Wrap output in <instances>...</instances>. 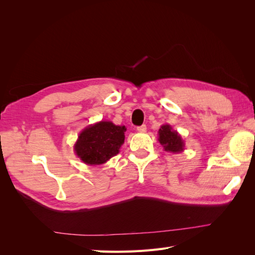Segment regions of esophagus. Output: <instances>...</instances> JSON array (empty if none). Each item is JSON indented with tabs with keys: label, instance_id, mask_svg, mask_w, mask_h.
<instances>
[{
	"label": "esophagus",
	"instance_id": "obj_1",
	"mask_svg": "<svg viewBox=\"0 0 255 255\" xmlns=\"http://www.w3.org/2000/svg\"><path fill=\"white\" fill-rule=\"evenodd\" d=\"M137 130L140 133H144V132H146V127L144 125H142L140 127H137Z\"/></svg>",
	"mask_w": 255,
	"mask_h": 255
}]
</instances>
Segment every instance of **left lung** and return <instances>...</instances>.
I'll list each match as a JSON object with an SVG mask.
<instances>
[{"label": "left lung", "mask_w": 255, "mask_h": 255, "mask_svg": "<svg viewBox=\"0 0 255 255\" xmlns=\"http://www.w3.org/2000/svg\"><path fill=\"white\" fill-rule=\"evenodd\" d=\"M158 141L165 151L170 153H181L185 150V142L182 136L172 128L170 125L160 126L158 129Z\"/></svg>", "instance_id": "8db88e82"}]
</instances>
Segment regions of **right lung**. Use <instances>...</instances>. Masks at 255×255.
Masks as SVG:
<instances>
[{
  "instance_id": "1",
  "label": "right lung",
  "mask_w": 255,
  "mask_h": 255,
  "mask_svg": "<svg viewBox=\"0 0 255 255\" xmlns=\"http://www.w3.org/2000/svg\"><path fill=\"white\" fill-rule=\"evenodd\" d=\"M126 130L125 126H116L112 121L96 122L79 134L73 145L74 153L84 164L103 165L120 152Z\"/></svg>"
}]
</instances>
